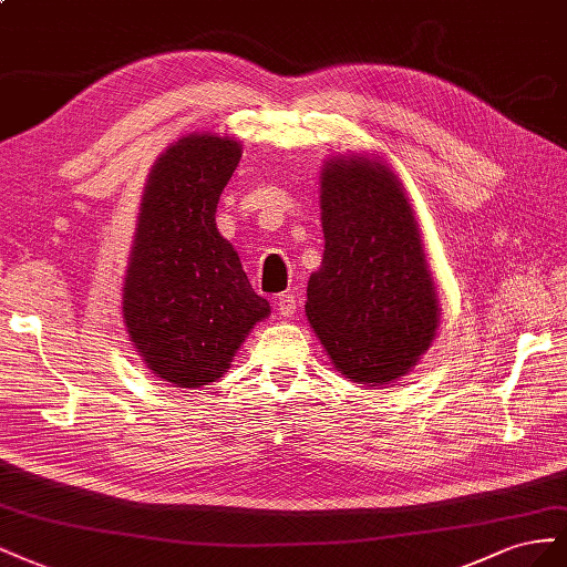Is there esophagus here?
<instances>
[{
    "label": "esophagus",
    "instance_id": "obj_1",
    "mask_svg": "<svg viewBox=\"0 0 567 567\" xmlns=\"http://www.w3.org/2000/svg\"><path fill=\"white\" fill-rule=\"evenodd\" d=\"M297 297L295 295H280L275 297V309H278V313L282 318H292L297 313Z\"/></svg>",
    "mask_w": 567,
    "mask_h": 567
}]
</instances>
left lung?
<instances>
[{
    "label": "left lung",
    "instance_id": "left-lung-1",
    "mask_svg": "<svg viewBox=\"0 0 567 567\" xmlns=\"http://www.w3.org/2000/svg\"><path fill=\"white\" fill-rule=\"evenodd\" d=\"M322 264L306 318L337 370L359 384L403 378L436 334L440 301L413 206L380 158L334 156L320 173Z\"/></svg>",
    "mask_w": 567,
    "mask_h": 567
}]
</instances>
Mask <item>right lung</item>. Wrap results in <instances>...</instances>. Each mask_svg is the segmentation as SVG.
I'll list each match as a JSON object with an SVG mask.
<instances>
[{
    "instance_id": "obj_1",
    "label": "right lung",
    "mask_w": 567,
    "mask_h": 567,
    "mask_svg": "<svg viewBox=\"0 0 567 567\" xmlns=\"http://www.w3.org/2000/svg\"><path fill=\"white\" fill-rule=\"evenodd\" d=\"M239 156V142L194 133L158 156L144 187L123 322L152 373L183 390L223 378L270 313L216 228V206Z\"/></svg>"
}]
</instances>
